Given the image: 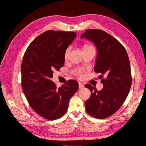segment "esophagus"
<instances>
[{
    "label": "esophagus",
    "mask_w": 146,
    "mask_h": 146,
    "mask_svg": "<svg viewBox=\"0 0 146 146\" xmlns=\"http://www.w3.org/2000/svg\"><path fill=\"white\" fill-rule=\"evenodd\" d=\"M84 87V85L83 83H78V87H79V88H82Z\"/></svg>",
    "instance_id": "obj_1"
}]
</instances>
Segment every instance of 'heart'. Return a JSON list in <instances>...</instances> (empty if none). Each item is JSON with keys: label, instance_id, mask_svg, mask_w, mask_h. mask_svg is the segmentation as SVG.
Segmentation results:
<instances>
[{"label": "heart", "instance_id": "b5f03b06", "mask_svg": "<svg viewBox=\"0 0 146 146\" xmlns=\"http://www.w3.org/2000/svg\"><path fill=\"white\" fill-rule=\"evenodd\" d=\"M90 48H94V47L92 46L91 45L86 44V45H85L84 46V47H83V50H84V49H90ZM70 50H71V47H70V46L68 47L67 49H66V50H65V52H64V55L65 59H66V58H67L68 57V55H69V54ZM75 72H76V74H77L79 77H82V73H81V72H80V71H79L78 70H76Z\"/></svg>", "mask_w": 146, "mask_h": 146}]
</instances>
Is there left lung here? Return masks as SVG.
Masks as SVG:
<instances>
[{
	"instance_id": "1",
	"label": "left lung",
	"mask_w": 146,
	"mask_h": 146,
	"mask_svg": "<svg viewBox=\"0 0 146 146\" xmlns=\"http://www.w3.org/2000/svg\"><path fill=\"white\" fill-rule=\"evenodd\" d=\"M93 42L97 49L94 71L102 74L101 90L86 84L91 94L85 102L86 110L98 119L108 117L121 108L131 85L129 57L124 46L114 37L102 30H87L81 35ZM104 75L106 78L102 76ZM94 90V92L92 91Z\"/></svg>"
}]
</instances>
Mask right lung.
I'll list each match as a JSON object with an SVG mask.
<instances>
[{
	"label": "right lung",
	"mask_w": 146,
	"mask_h": 146,
	"mask_svg": "<svg viewBox=\"0 0 146 146\" xmlns=\"http://www.w3.org/2000/svg\"><path fill=\"white\" fill-rule=\"evenodd\" d=\"M76 36L74 32L46 31L30 44L21 63V86L33 110L45 119L55 120L67 111L78 82L70 80L57 88L50 79L53 70L64 64V52Z\"/></svg>",
	"instance_id": "add662e5"
}]
</instances>
